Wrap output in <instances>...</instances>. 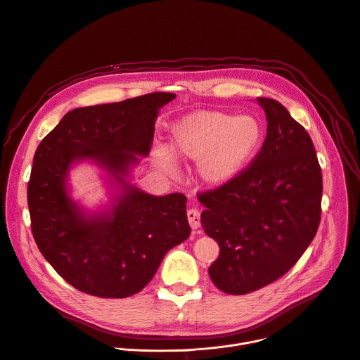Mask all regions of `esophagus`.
<instances>
[{
	"mask_svg": "<svg viewBox=\"0 0 360 360\" xmlns=\"http://www.w3.org/2000/svg\"><path fill=\"white\" fill-rule=\"evenodd\" d=\"M186 215H188V221H189V225H191L192 230H198L200 225H201L200 211L195 210V208H191V210H188Z\"/></svg>",
	"mask_w": 360,
	"mask_h": 360,
	"instance_id": "obj_1",
	"label": "esophagus"
}]
</instances>
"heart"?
Instances as JSON below:
<instances>
[{
  "label": "heart",
  "mask_w": 360,
  "mask_h": 360,
  "mask_svg": "<svg viewBox=\"0 0 360 360\" xmlns=\"http://www.w3.org/2000/svg\"><path fill=\"white\" fill-rule=\"evenodd\" d=\"M263 127L252 116H236L219 110L192 112L169 127L171 152L186 162H197L201 181L222 186L234 181L263 143ZM156 165L175 174L176 165L165 148L153 150Z\"/></svg>",
  "instance_id": "obj_1"
}]
</instances>
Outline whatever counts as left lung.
I'll use <instances>...</instances> for the list:
<instances>
[{"label": "left lung", "mask_w": 360, "mask_h": 360, "mask_svg": "<svg viewBox=\"0 0 360 360\" xmlns=\"http://www.w3.org/2000/svg\"><path fill=\"white\" fill-rule=\"evenodd\" d=\"M257 102L267 117L263 146L234 181L198 193L204 231L219 245L210 277L236 296L283 277L321 217L323 179L310 135L277 101Z\"/></svg>", "instance_id": "left-lung-1"}]
</instances>
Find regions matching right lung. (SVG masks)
Instances as JSON below:
<instances>
[{
	"mask_svg": "<svg viewBox=\"0 0 360 360\" xmlns=\"http://www.w3.org/2000/svg\"><path fill=\"white\" fill-rule=\"evenodd\" d=\"M172 99L174 93L156 91L75 109L34 153L27 188L32 237L58 276L79 291L105 299L134 296L191 234L184 193L153 197L124 179L138 162L134 153H149L158 109ZM82 158H93L124 185L108 214L86 217L68 197L67 172Z\"/></svg>",
	"mask_w": 360,
	"mask_h": 360,
	"instance_id": "add662e5",
	"label": "right lung"
}]
</instances>
